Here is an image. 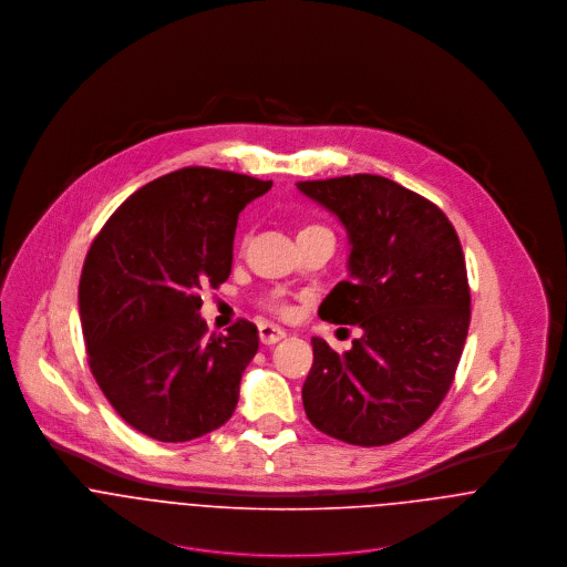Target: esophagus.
I'll return each instance as SVG.
<instances>
[{
  "label": "esophagus",
  "instance_id": "obj_1",
  "mask_svg": "<svg viewBox=\"0 0 567 567\" xmlns=\"http://www.w3.org/2000/svg\"><path fill=\"white\" fill-rule=\"evenodd\" d=\"M281 338H286V331L281 327L272 323H259V340L264 344H275L279 342Z\"/></svg>",
  "mask_w": 567,
  "mask_h": 567
}]
</instances>
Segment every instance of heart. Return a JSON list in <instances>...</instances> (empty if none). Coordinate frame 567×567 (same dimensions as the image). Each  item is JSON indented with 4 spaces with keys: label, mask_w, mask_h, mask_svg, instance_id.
<instances>
[{
    "label": "heart",
    "mask_w": 567,
    "mask_h": 567,
    "mask_svg": "<svg viewBox=\"0 0 567 567\" xmlns=\"http://www.w3.org/2000/svg\"><path fill=\"white\" fill-rule=\"evenodd\" d=\"M315 229H323V227H319V225H306V227L299 231V236H303V234H308V231H315ZM266 308H270V310H275V312H281V315L288 312V306H286L277 295H272V297L266 299Z\"/></svg>",
    "instance_id": "b5f03b06"
}]
</instances>
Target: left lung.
<instances>
[{"instance_id": "left-lung-1", "label": "left lung", "mask_w": 567, "mask_h": 567, "mask_svg": "<svg viewBox=\"0 0 567 567\" xmlns=\"http://www.w3.org/2000/svg\"><path fill=\"white\" fill-rule=\"evenodd\" d=\"M297 187L342 223L349 240V279L324 297L319 317L362 329L342 355L312 338L306 414L351 445L395 443L443 402L465 347L472 299L461 240L434 203L384 176Z\"/></svg>"}]
</instances>
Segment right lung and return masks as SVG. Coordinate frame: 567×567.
Here are the masks:
<instances>
[{"label":"right lung","mask_w":567,"mask_h":567,"mask_svg":"<svg viewBox=\"0 0 567 567\" xmlns=\"http://www.w3.org/2000/svg\"><path fill=\"white\" fill-rule=\"evenodd\" d=\"M270 187L214 167L169 172L128 196L86 252L79 308L91 373L151 439H198L238 405L257 327L240 319L209 336L198 292L229 279L238 216Z\"/></svg>","instance_id":"1"}]
</instances>
